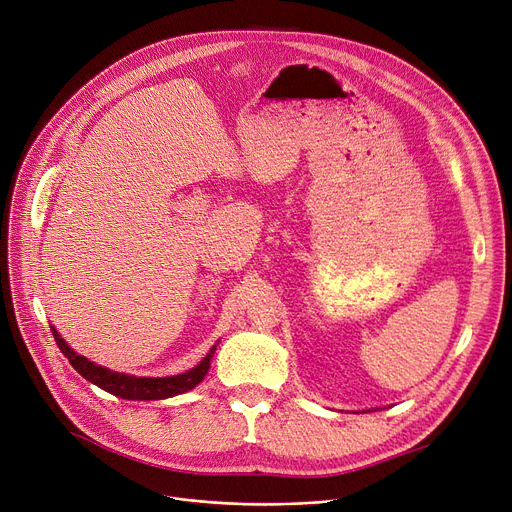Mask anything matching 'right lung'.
Instances as JSON below:
<instances>
[{
    "label": "right lung",
    "mask_w": 512,
    "mask_h": 512,
    "mask_svg": "<svg viewBox=\"0 0 512 512\" xmlns=\"http://www.w3.org/2000/svg\"><path fill=\"white\" fill-rule=\"evenodd\" d=\"M51 331H53V337H55L61 353L69 359V363L73 365L77 374H81L87 382L96 384L98 388H102L118 398H124V400H165V398H171V396H177V394H183V392L196 388L206 378L212 355L218 345V341H216V345H212V349L206 353V357L196 367L183 371V374L165 376V378H138V376H130V374H120V371H114V369H108L104 365L89 361L87 357L73 351L65 343V339L57 333L55 327H51Z\"/></svg>",
    "instance_id": "right-lung-1"
}]
</instances>
